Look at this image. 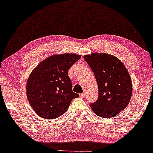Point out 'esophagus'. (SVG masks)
<instances>
[{"mask_svg":"<svg viewBox=\"0 0 153 153\" xmlns=\"http://www.w3.org/2000/svg\"><path fill=\"white\" fill-rule=\"evenodd\" d=\"M85 96V93H81V94H80V96H81V98L84 97Z\"/></svg>","mask_w":153,"mask_h":153,"instance_id":"obj_1","label":"esophagus"}]
</instances>
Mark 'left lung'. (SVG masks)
<instances>
[{
	"instance_id": "left-lung-1",
	"label": "left lung",
	"mask_w": 153,
	"mask_h": 153,
	"mask_svg": "<svg viewBox=\"0 0 153 153\" xmlns=\"http://www.w3.org/2000/svg\"><path fill=\"white\" fill-rule=\"evenodd\" d=\"M83 58L98 83V100L91 103V109L101 117L117 116L132 96V82L126 67L119 59L107 53H92Z\"/></svg>"
}]
</instances>
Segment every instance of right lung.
<instances>
[{"label":"right lung","mask_w":153,"mask_h":153,"mask_svg":"<svg viewBox=\"0 0 153 153\" xmlns=\"http://www.w3.org/2000/svg\"><path fill=\"white\" fill-rule=\"evenodd\" d=\"M81 55L65 53L46 58L30 73L27 83L28 100L34 111L45 119L64 114L79 95L72 90L68 70Z\"/></svg>","instance_id":"obj_1"}]
</instances>
